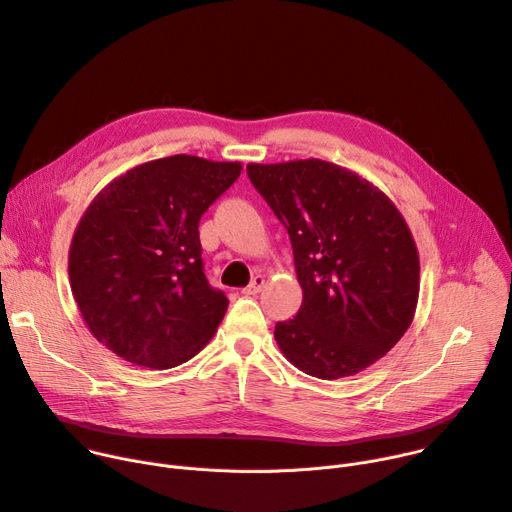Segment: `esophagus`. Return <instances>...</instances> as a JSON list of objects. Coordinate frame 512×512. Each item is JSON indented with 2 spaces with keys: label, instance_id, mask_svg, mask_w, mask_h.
I'll use <instances>...</instances> for the list:
<instances>
[{
  "label": "esophagus",
  "instance_id": "34e87169",
  "mask_svg": "<svg viewBox=\"0 0 512 512\" xmlns=\"http://www.w3.org/2000/svg\"><path fill=\"white\" fill-rule=\"evenodd\" d=\"M264 285H266V281H264L262 274H256V277L252 279V283L244 289V293L246 295H256V293H260L264 289Z\"/></svg>",
  "mask_w": 512,
  "mask_h": 512
}]
</instances>
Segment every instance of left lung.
<instances>
[{
	"label": "left lung",
	"mask_w": 512,
	"mask_h": 512,
	"mask_svg": "<svg viewBox=\"0 0 512 512\" xmlns=\"http://www.w3.org/2000/svg\"><path fill=\"white\" fill-rule=\"evenodd\" d=\"M250 182L285 225L303 303L274 326L283 355L320 379L355 375L410 328L420 262L387 196L322 160L248 164Z\"/></svg>",
	"instance_id": "obj_1"
}]
</instances>
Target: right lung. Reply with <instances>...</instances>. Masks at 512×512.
<instances>
[{
	"label": "right lung",
	"mask_w": 512,
	"mask_h": 512,
	"mask_svg": "<svg viewBox=\"0 0 512 512\" xmlns=\"http://www.w3.org/2000/svg\"><path fill=\"white\" fill-rule=\"evenodd\" d=\"M242 164L172 155L110 182L69 250V283L90 332L114 355L172 369L217 332L227 297L205 277L199 221Z\"/></svg>",
	"instance_id": "obj_1"
}]
</instances>
